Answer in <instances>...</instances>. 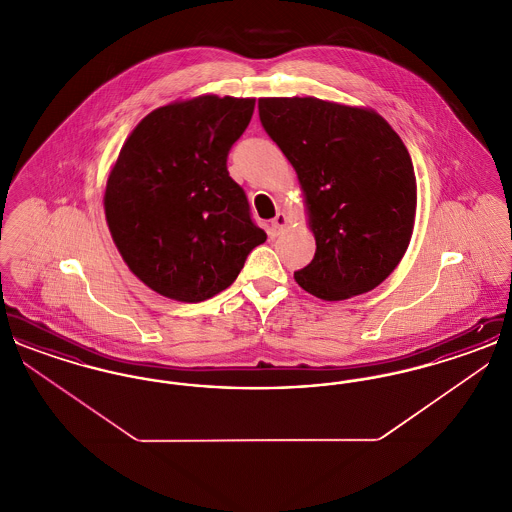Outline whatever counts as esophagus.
<instances>
[{
  "mask_svg": "<svg viewBox=\"0 0 512 512\" xmlns=\"http://www.w3.org/2000/svg\"><path fill=\"white\" fill-rule=\"evenodd\" d=\"M288 217L284 213H276V217L268 222V236L276 238L284 228H286Z\"/></svg>",
  "mask_w": 512,
  "mask_h": 512,
  "instance_id": "34e87169",
  "label": "esophagus"
}]
</instances>
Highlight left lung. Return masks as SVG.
<instances>
[{
    "mask_svg": "<svg viewBox=\"0 0 512 512\" xmlns=\"http://www.w3.org/2000/svg\"><path fill=\"white\" fill-rule=\"evenodd\" d=\"M259 119L307 199L317 251L295 282L326 301L374 290L413 234L416 178L378 113L317 98L259 99Z\"/></svg>",
    "mask_w": 512,
    "mask_h": 512,
    "instance_id": "obj_1",
    "label": "left lung"
}]
</instances>
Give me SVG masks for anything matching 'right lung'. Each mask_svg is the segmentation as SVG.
Segmentation results:
<instances>
[{
    "label": "right lung",
    "instance_id": "add662e5",
    "mask_svg": "<svg viewBox=\"0 0 512 512\" xmlns=\"http://www.w3.org/2000/svg\"><path fill=\"white\" fill-rule=\"evenodd\" d=\"M255 99L199 96L155 109L122 146L105 217L124 263L153 292L184 303L226 290L267 240L228 153Z\"/></svg>",
    "mask_w": 512,
    "mask_h": 512
}]
</instances>
